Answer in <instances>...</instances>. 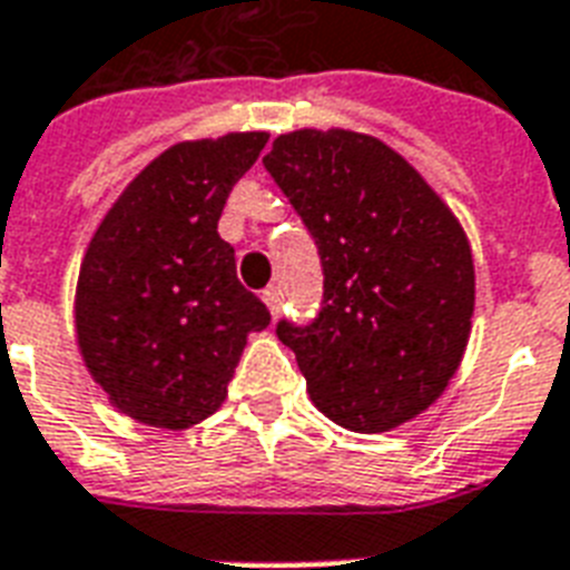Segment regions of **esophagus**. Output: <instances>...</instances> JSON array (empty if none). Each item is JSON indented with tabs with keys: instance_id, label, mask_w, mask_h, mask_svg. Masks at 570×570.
<instances>
[{
	"instance_id": "34e87169",
	"label": "esophagus",
	"mask_w": 570,
	"mask_h": 570,
	"mask_svg": "<svg viewBox=\"0 0 570 570\" xmlns=\"http://www.w3.org/2000/svg\"><path fill=\"white\" fill-rule=\"evenodd\" d=\"M281 301H284L281 286H266V289H263V304L269 307L272 316H277V309H281Z\"/></svg>"
}]
</instances>
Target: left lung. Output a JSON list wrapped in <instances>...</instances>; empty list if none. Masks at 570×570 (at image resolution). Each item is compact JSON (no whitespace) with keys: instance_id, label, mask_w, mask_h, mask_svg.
<instances>
[{"instance_id":"left-lung-1","label":"left lung","mask_w":570,"mask_h":570,"mask_svg":"<svg viewBox=\"0 0 570 570\" xmlns=\"http://www.w3.org/2000/svg\"><path fill=\"white\" fill-rule=\"evenodd\" d=\"M263 166L316 239L325 272L318 316L277 322L313 404L354 433L415 419L469 345L474 261L460 219L368 134H281Z\"/></svg>"}]
</instances>
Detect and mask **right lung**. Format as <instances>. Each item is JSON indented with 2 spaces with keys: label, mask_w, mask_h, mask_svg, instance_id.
Masks as SVG:
<instances>
[{
  "label": "right lung",
  "mask_w": 570,
  "mask_h": 570,
  "mask_svg": "<svg viewBox=\"0 0 570 570\" xmlns=\"http://www.w3.org/2000/svg\"><path fill=\"white\" fill-rule=\"evenodd\" d=\"M266 140V131H243L175 142L122 189L87 245L78 348L110 404L134 421L184 430L216 413L248 333L269 325L216 230Z\"/></svg>",
  "instance_id": "right-lung-1"
}]
</instances>
